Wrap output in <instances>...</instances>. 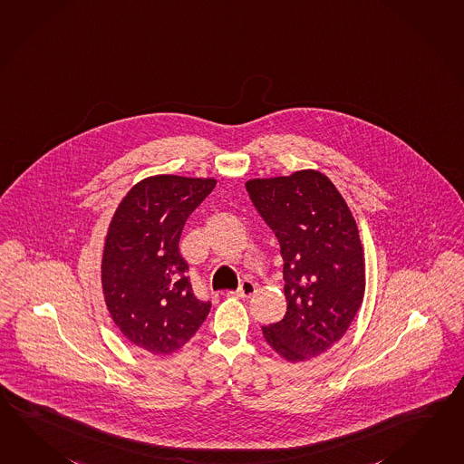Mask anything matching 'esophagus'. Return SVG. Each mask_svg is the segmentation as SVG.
I'll use <instances>...</instances> for the list:
<instances>
[{
    "instance_id": "obj_1",
    "label": "esophagus",
    "mask_w": 464,
    "mask_h": 464,
    "mask_svg": "<svg viewBox=\"0 0 464 464\" xmlns=\"http://www.w3.org/2000/svg\"><path fill=\"white\" fill-rule=\"evenodd\" d=\"M256 293V285L253 283V281H241V285H239V289L237 291H227V296H235V298H249V296H253Z\"/></svg>"
}]
</instances>
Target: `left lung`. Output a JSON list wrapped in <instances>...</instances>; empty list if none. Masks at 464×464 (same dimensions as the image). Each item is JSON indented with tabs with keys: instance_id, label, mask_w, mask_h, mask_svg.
Here are the masks:
<instances>
[{
	"instance_id": "8db88e82",
	"label": "left lung",
	"mask_w": 464,
	"mask_h": 464,
	"mask_svg": "<svg viewBox=\"0 0 464 464\" xmlns=\"http://www.w3.org/2000/svg\"><path fill=\"white\" fill-rule=\"evenodd\" d=\"M246 189L285 261L286 314L265 326L263 336L289 362L320 356L344 336L362 303L358 225L336 186L316 169L253 178Z\"/></svg>"
}]
</instances>
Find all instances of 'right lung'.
I'll return each mask as SVG.
<instances>
[{
    "label": "right lung",
    "mask_w": 464,
    "mask_h": 464,
    "mask_svg": "<svg viewBox=\"0 0 464 464\" xmlns=\"http://www.w3.org/2000/svg\"><path fill=\"white\" fill-rule=\"evenodd\" d=\"M215 186V178H144L110 221L102 259L104 303L126 340L148 353H175L207 320L211 303L193 295L178 245L186 219Z\"/></svg>",
    "instance_id": "add662e5"
}]
</instances>
